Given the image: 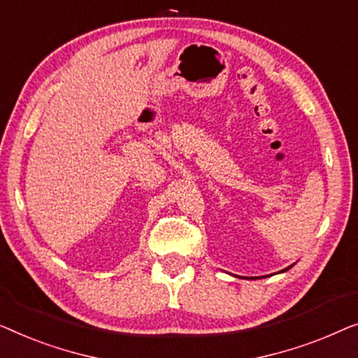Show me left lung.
Masks as SVG:
<instances>
[{
  "label": "left lung",
  "instance_id": "8db88e82",
  "mask_svg": "<svg viewBox=\"0 0 358 358\" xmlns=\"http://www.w3.org/2000/svg\"><path fill=\"white\" fill-rule=\"evenodd\" d=\"M287 269H289V268H287Z\"/></svg>",
  "mask_w": 358,
  "mask_h": 358
}]
</instances>
